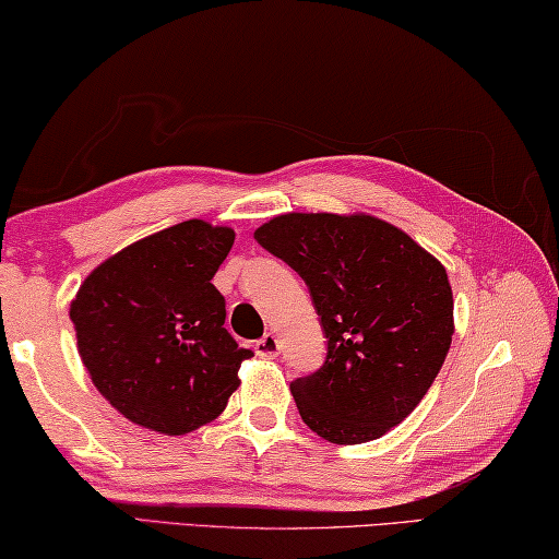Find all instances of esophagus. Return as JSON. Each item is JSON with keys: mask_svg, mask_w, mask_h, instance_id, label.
Instances as JSON below:
<instances>
[{"mask_svg": "<svg viewBox=\"0 0 559 559\" xmlns=\"http://www.w3.org/2000/svg\"><path fill=\"white\" fill-rule=\"evenodd\" d=\"M254 352H258V356H262V359H274V356L280 354L277 334H264L262 340L254 344Z\"/></svg>", "mask_w": 559, "mask_h": 559, "instance_id": "1", "label": "esophagus"}]
</instances>
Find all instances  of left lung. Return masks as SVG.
<instances>
[{"instance_id":"1","label":"left lung","mask_w":559,"mask_h":559,"mask_svg":"<svg viewBox=\"0 0 559 559\" xmlns=\"http://www.w3.org/2000/svg\"><path fill=\"white\" fill-rule=\"evenodd\" d=\"M312 292L324 366L292 381L299 416L336 445L389 433L431 389L453 340L445 267L414 237L366 213H287L254 230Z\"/></svg>"}]
</instances>
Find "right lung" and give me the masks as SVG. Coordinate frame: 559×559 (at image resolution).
Instances as JSON below:
<instances>
[{
	"mask_svg": "<svg viewBox=\"0 0 559 559\" xmlns=\"http://www.w3.org/2000/svg\"><path fill=\"white\" fill-rule=\"evenodd\" d=\"M235 230L186 219L111 254L69 317L94 386L128 420L166 436L210 424L240 386V349L213 285Z\"/></svg>",
	"mask_w": 559,
	"mask_h": 559,
	"instance_id": "add662e5",
	"label": "right lung"
}]
</instances>
